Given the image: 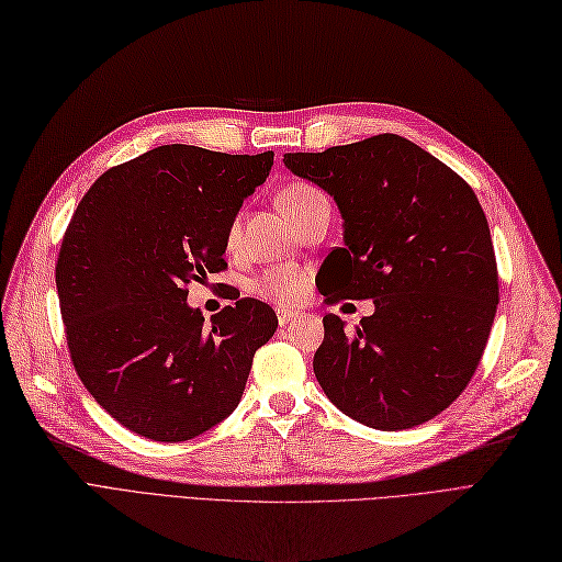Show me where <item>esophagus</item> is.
<instances>
[{
  "instance_id": "34e87169",
  "label": "esophagus",
  "mask_w": 562,
  "mask_h": 562,
  "mask_svg": "<svg viewBox=\"0 0 562 562\" xmlns=\"http://www.w3.org/2000/svg\"><path fill=\"white\" fill-rule=\"evenodd\" d=\"M296 319H299V313L284 311V307H278V322H280V327H289V324L296 322Z\"/></svg>"
}]
</instances>
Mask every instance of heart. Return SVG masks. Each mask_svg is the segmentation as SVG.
<instances>
[{"mask_svg":"<svg viewBox=\"0 0 562 562\" xmlns=\"http://www.w3.org/2000/svg\"><path fill=\"white\" fill-rule=\"evenodd\" d=\"M319 198L324 195L311 184H286L278 193V207L286 220H294L296 214H301L307 205L319 201ZM238 231H240L238 222H233L228 228V243L238 240ZM307 289H311V278H307L303 268H296V266H276L251 282V292L278 305L301 303L307 296Z\"/></svg>","mask_w":562,"mask_h":562,"instance_id":"b5f03b06","label":"heart"}]
</instances>
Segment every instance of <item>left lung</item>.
Returning <instances> with one entry per match:
<instances>
[{
    "label": "left lung",
    "instance_id": "obj_1",
    "mask_svg": "<svg viewBox=\"0 0 562 562\" xmlns=\"http://www.w3.org/2000/svg\"><path fill=\"white\" fill-rule=\"evenodd\" d=\"M342 216L327 303L373 299L346 331L324 315L317 383L352 420L408 429L439 415L474 375L497 313L491 228L476 193L418 144L375 135L322 154H284Z\"/></svg>",
    "mask_w": 562,
    "mask_h": 562
}]
</instances>
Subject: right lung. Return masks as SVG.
Segmentation results:
<instances>
[{
    "mask_svg": "<svg viewBox=\"0 0 562 562\" xmlns=\"http://www.w3.org/2000/svg\"><path fill=\"white\" fill-rule=\"evenodd\" d=\"M273 151L162 144L106 170L65 231L56 286L71 361L93 400L154 441H187L240 404L255 352L278 329L257 299L205 324L189 282L226 268L228 228Z\"/></svg>",
    "mask_w": 562,
    "mask_h": 562,
    "instance_id": "1",
    "label": "right lung"
}]
</instances>
